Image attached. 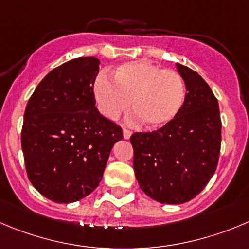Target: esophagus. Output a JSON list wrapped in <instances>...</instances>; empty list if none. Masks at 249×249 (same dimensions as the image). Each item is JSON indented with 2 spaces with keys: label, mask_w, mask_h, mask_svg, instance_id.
<instances>
[{
  "label": "esophagus",
  "mask_w": 249,
  "mask_h": 249,
  "mask_svg": "<svg viewBox=\"0 0 249 249\" xmlns=\"http://www.w3.org/2000/svg\"><path fill=\"white\" fill-rule=\"evenodd\" d=\"M123 136H124V139H130L131 131H130L129 129H126V127H124V129H123Z\"/></svg>",
  "instance_id": "obj_1"
}]
</instances>
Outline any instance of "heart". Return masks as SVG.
I'll use <instances>...</instances> for the list:
<instances>
[{
	"instance_id": "obj_1",
	"label": "heart",
	"mask_w": 249,
	"mask_h": 249,
	"mask_svg": "<svg viewBox=\"0 0 249 249\" xmlns=\"http://www.w3.org/2000/svg\"><path fill=\"white\" fill-rule=\"evenodd\" d=\"M93 93L99 111L115 120L130 108V119L143 120L147 126L171 123L182 109L185 86L177 71L150 61H130L113 71V81L102 73L94 81Z\"/></svg>"
}]
</instances>
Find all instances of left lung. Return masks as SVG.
<instances>
[{
  "instance_id": "left-lung-1",
  "label": "left lung",
  "mask_w": 249,
  "mask_h": 249,
  "mask_svg": "<svg viewBox=\"0 0 249 249\" xmlns=\"http://www.w3.org/2000/svg\"><path fill=\"white\" fill-rule=\"evenodd\" d=\"M188 93L178 115L164 126L134 132V171L139 185L153 200L183 204L211 179L221 148L219 103L198 72L177 64Z\"/></svg>"
}]
</instances>
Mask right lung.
Masks as SVG:
<instances>
[{
  "label": "right lung",
  "mask_w": 249,
  "mask_h": 249,
  "mask_svg": "<svg viewBox=\"0 0 249 249\" xmlns=\"http://www.w3.org/2000/svg\"><path fill=\"white\" fill-rule=\"evenodd\" d=\"M96 57L51 70L30 96L22 126L25 169L33 187L55 203H73L99 185L119 125L94 107Z\"/></svg>",
  "instance_id": "obj_1"
}]
</instances>
